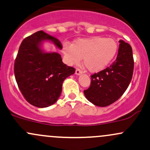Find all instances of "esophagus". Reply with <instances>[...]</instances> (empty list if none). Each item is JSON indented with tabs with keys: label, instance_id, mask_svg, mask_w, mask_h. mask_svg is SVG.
<instances>
[{
	"label": "esophagus",
	"instance_id": "1",
	"mask_svg": "<svg viewBox=\"0 0 150 150\" xmlns=\"http://www.w3.org/2000/svg\"><path fill=\"white\" fill-rule=\"evenodd\" d=\"M82 74V71L80 70L79 69H76V75H80Z\"/></svg>",
	"mask_w": 150,
	"mask_h": 150
}]
</instances>
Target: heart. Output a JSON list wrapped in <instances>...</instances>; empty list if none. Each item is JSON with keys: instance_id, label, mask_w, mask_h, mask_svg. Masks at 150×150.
<instances>
[{"instance_id": "b5f03b06", "label": "heart", "mask_w": 150, "mask_h": 150, "mask_svg": "<svg viewBox=\"0 0 150 150\" xmlns=\"http://www.w3.org/2000/svg\"><path fill=\"white\" fill-rule=\"evenodd\" d=\"M118 49L116 40L101 36L79 38L72 45H63V52L69 64H79L83 58L84 66L92 73L101 71L112 64Z\"/></svg>"}]
</instances>
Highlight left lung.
Wrapping results in <instances>:
<instances>
[{
	"label": "left lung",
	"mask_w": 150,
	"mask_h": 150,
	"mask_svg": "<svg viewBox=\"0 0 150 150\" xmlns=\"http://www.w3.org/2000/svg\"><path fill=\"white\" fill-rule=\"evenodd\" d=\"M120 43L116 60L110 67L91 75V85L83 91L86 99L98 107H107L118 100L132 78V49L122 40Z\"/></svg>",
	"instance_id": "8db88e82"
}]
</instances>
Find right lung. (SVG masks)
<instances>
[{"instance_id": "1", "label": "right lung", "mask_w": 150, "mask_h": 150, "mask_svg": "<svg viewBox=\"0 0 150 150\" xmlns=\"http://www.w3.org/2000/svg\"><path fill=\"white\" fill-rule=\"evenodd\" d=\"M44 41L62 49L57 38L39 30L24 38L14 64L19 89L28 102L39 108L54 104L62 94L63 82L75 72L74 68L62 62L60 54L41 49Z\"/></svg>"}]
</instances>
